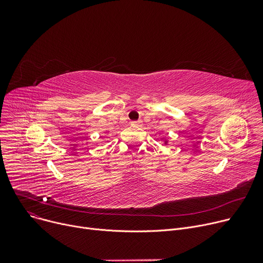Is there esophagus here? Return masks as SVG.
Here are the masks:
<instances>
[{
	"mask_svg": "<svg viewBox=\"0 0 263 263\" xmlns=\"http://www.w3.org/2000/svg\"><path fill=\"white\" fill-rule=\"evenodd\" d=\"M131 124L132 126H142V120H136V121H131Z\"/></svg>",
	"mask_w": 263,
	"mask_h": 263,
	"instance_id": "1",
	"label": "esophagus"
}]
</instances>
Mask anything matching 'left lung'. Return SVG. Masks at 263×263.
<instances>
[{
  "instance_id": "1",
  "label": "left lung",
  "mask_w": 263,
  "mask_h": 263,
  "mask_svg": "<svg viewBox=\"0 0 263 263\" xmlns=\"http://www.w3.org/2000/svg\"><path fill=\"white\" fill-rule=\"evenodd\" d=\"M166 143H167V142H166V141H165V144H166Z\"/></svg>"
}]
</instances>
